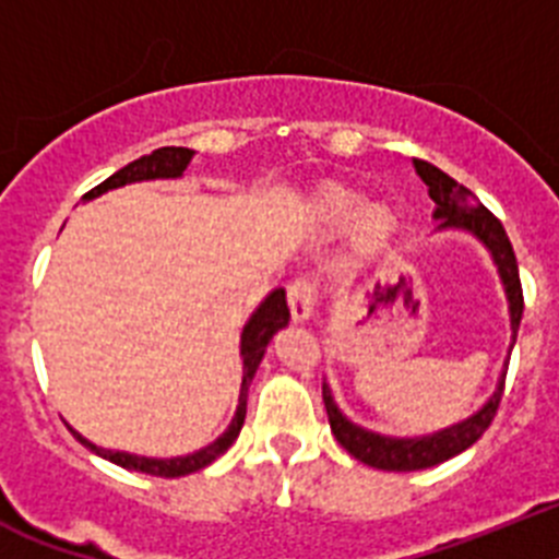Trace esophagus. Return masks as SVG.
I'll return each instance as SVG.
<instances>
[{"label": "esophagus", "mask_w": 559, "mask_h": 559, "mask_svg": "<svg viewBox=\"0 0 559 559\" xmlns=\"http://www.w3.org/2000/svg\"><path fill=\"white\" fill-rule=\"evenodd\" d=\"M286 300H289V314L295 323H307L314 312V286L309 281H295L289 284Z\"/></svg>", "instance_id": "34e87169"}]
</instances>
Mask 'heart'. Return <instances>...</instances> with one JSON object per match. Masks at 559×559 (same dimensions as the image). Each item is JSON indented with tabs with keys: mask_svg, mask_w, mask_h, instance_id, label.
Returning <instances> with one entry per match:
<instances>
[{
	"mask_svg": "<svg viewBox=\"0 0 559 559\" xmlns=\"http://www.w3.org/2000/svg\"><path fill=\"white\" fill-rule=\"evenodd\" d=\"M307 222L318 236L346 230L348 245L360 259L380 255L400 233V213L388 202H366L360 191L340 182L318 188L309 199Z\"/></svg>",
	"mask_w": 559,
	"mask_h": 559,
	"instance_id": "1",
	"label": "heart"
}]
</instances>
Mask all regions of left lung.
<instances>
[{
	"label": "left lung",
	"mask_w": 559,
	"mask_h": 559,
	"mask_svg": "<svg viewBox=\"0 0 559 559\" xmlns=\"http://www.w3.org/2000/svg\"><path fill=\"white\" fill-rule=\"evenodd\" d=\"M414 165L416 174L421 177V182L427 186V193H430V199L436 202L433 219L439 222L436 233H467L475 241H481L484 250H487L489 259H492L495 270H498V278H501L503 295H507L509 304V329H512V343H509L507 352L509 357L514 348V340H518V326H521L523 318V289L521 275H518V261H514V250L512 245H509L507 230H503L501 222L495 219L492 213L475 199V193L467 191L464 186H459L453 177H448V174L439 171L436 165L425 163V159H414ZM507 366L509 360L503 362V371L501 377H498V385H495V391L489 394V400L484 402L475 414L425 436H385L373 433L368 427L357 425V421H352L343 411H340V405L334 402L332 388L323 380V402H326L329 425H332L334 439H337L354 459L368 464V467L388 469V473H414V469L436 467L441 461L453 459V455L473 448L475 441L484 436V430L492 425L495 411L501 405Z\"/></svg>",
	"instance_id": "8db88e82"
}]
</instances>
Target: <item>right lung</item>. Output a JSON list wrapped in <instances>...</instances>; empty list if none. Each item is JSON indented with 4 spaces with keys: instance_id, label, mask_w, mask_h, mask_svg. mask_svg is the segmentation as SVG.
<instances>
[{
    "instance_id": "right-lung-1",
    "label": "right lung",
    "mask_w": 559,
    "mask_h": 559,
    "mask_svg": "<svg viewBox=\"0 0 559 559\" xmlns=\"http://www.w3.org/2000/svg\"><path fill=\"white\" fill-rule=\"evenodd\" d=\"M191 148H177V145H165V148H157V152L145 154V157L134 159L126 168L111 174L109 179H104L98 188H92L84 199H98L100 193L115 191V188L132 186V182H152V179H179L186 174V168L191 165L193 159ZM289 326V307H286V293L284 289H273V293L266 295L261 300L255 312L250 314V320L241 329V391H239V405H236V414H233L230 425H227L225 433L219 436L216 441L205 444V448L193 450L188 455H174V459H152V455H138V453H126V450H106L98 448V444H92L90 439L78 433L75 427H70L72 436H75L84 448H90L92 453L100 455V459L111 461V464H118V467L134 469V473H145V475H159V478H179V475H191L197 469L207 467L213 461L225 455L227 450L233 448V441L239 439L241 425H245L247 416V391H250V382L259 371L261 360H264V352L270 346V340L275 337L278 329Z\"/></svg>"
}]
</instances>
